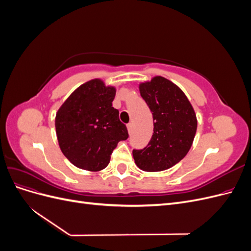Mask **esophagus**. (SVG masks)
Returning a JSON list of instances; mask_svg holds the SVG:
<instances>
[{
    "label": "esophagus",
    "mask_w": 251,
    "mask_h": 251,
    "mask_svg": "<svg viewBox=\"0 0 251 251\" xmlns=\"http://www.w3.org/2000/svg\"><path fill=\"white\" fill-rule=\"evenodd\" d=\"M126 127H127V131H128V134H132V130H133V124H127V126H126Z\"/></svg>",
    "instance_id": "esophagus-1"
}]
</instances>
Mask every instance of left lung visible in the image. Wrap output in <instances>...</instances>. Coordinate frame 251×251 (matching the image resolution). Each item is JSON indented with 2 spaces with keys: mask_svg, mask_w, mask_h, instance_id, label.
I'll list each match as a JSON object with an SVG mask.
<instances>
[{
  "mask_svg": "<svg viewBox=\"0 0 251 251\" xmlns=\"http://www.w3.org/2000/svg\"><path fill=\"white\" fill-rule=\"evenodd\" d=\"M139 91L153 114L154 133L146 148L133 150L135 163L146 172L168 170L192 147L197 131L195 111L182 90L162 76L140 83Z\"/></svg>",
  "mask_w": 251,
  "mask_h": 251,
  "instance_id": "1",
  "label": "left lung"
}]
</instances>
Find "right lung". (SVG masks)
<instances>
[{
  "label": "right lung",
  "mask_w": 251,
  "mask_h": 251,
  "mask_svg": "<svg viewBox=\"0 0 251 251\" xmlns=\"http://www.w3.org/2000/svg\"><path fill=\"white\" fill-rule=\"evenodd\" d=\"M116 90L92 79L78 87L56 113L55 130L59 148L72 164L91 172L101 171L112 151L128 133L112 107Z\"/></svg>",
  "instance_id": "1"
}]
</instances>
